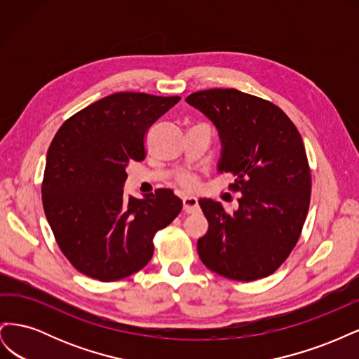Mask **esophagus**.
Returning a JSON list of instances; mask_svg holds the SVG:
<instances>
[{"mask_svg": "<svg viewBox=\"0 0 359 359\" xmlns=\"http://www.w3.org/2000/svg\"><path fill=\"white\" fill-rule=\"evenodd\" d=\"M182 210L186 214H193L199 210V203L198 199L193 196H186L182 199Z\"/></svg>", "mask_w": 359, "mask_h": 359, "instance_id": "34e87169", "label": "esophagus"}]
</instances>
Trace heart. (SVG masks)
<instances>
[{
    "label": "heart",
    "mask_w": 359,
    "mask_h": 359,
    "mask_svg": "<svg viewBox=\"0 0 359 359\" xmlns=\"http://www.w3.org/2000/svg\"><path fill=\"white\" fill-rule=\"evenodd\" d=\"M181 184L186 189H193V187H196L198 180L194 177H184V178H181Z\"/></svg>",
    "instance_id": "b5f03b06"
}]
</instances>
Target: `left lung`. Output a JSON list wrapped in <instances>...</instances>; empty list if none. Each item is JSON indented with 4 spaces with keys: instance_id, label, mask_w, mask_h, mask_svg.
Here are the masks:
<instances>
[{
    "instance_id": "1",
    "label": "left lung",
    "mask_w": 359,
    "mask_h": 359,
    "mask_svg": "<svg viewBox=\"0 0 359 359\" xmlns=\"http://www.w3.org/2000/svg\"><path fill=\"white\" fill-rule=\"evenodd\" d=\"M186 102L219 128V169L235 177L229 190L243 193L235 212L199 199L210 224L199 257L226 278L268 277L297 245L310 206L311 173L298 128L274 103L233 88L198 91Z\"/></svg>"
}]
</instances>
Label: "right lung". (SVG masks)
Instances as JSON below:
<instances>
[{
    "label": "right lung",
    "instance_id": "1",
    "mask_svg": "<svg viewBox=\"0 0 359 359\" xmlns=\"http://www.w3.org/2000/svg\"><path fill=\"white\" fill-rule=\"evenodd\" d=\"M181 97L115 93L62 123L48 149L41 201L55 241L81 274L115 281L142 269L156 233L182 202L169 189L124 196L130 160L147 157L148 128Z\"/></svg>",
    "mask_w": 359,
    "mask_h": 359
}]
</instances>
